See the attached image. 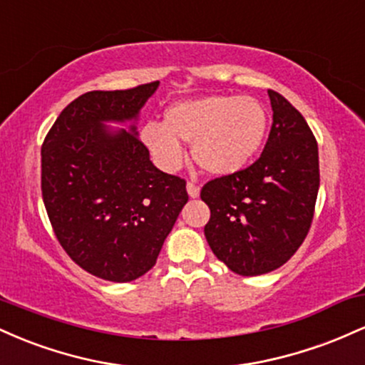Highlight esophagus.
<instances>
[{"instance_id": "1", "label": "esophagus", "mask_w": 365, "mask_h": 365, "mask_svg": "<svg viewBox=\"0 0 365 365\" xmlns=\"http://www.w3.org/2000/svg\"><path fill=\"white\" fill-rule=\"evenodd\" d=\"M187 192H188V195L192 197V199H197V197H199V194H200V188L197 187L195 183L188 182V183H187Z\"/></svg>"}]
</instances>
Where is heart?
Masks as SVG:
<instances>
[{"label": "heart", "instance_id": "heart-1", "mask_svg": "<svg viewBox=\"0 0 365 365\" xmlns=\"http://www.w3.org/2000/svg\"><path fill=\"white\" fill-rule=\"evenodd\" d=\"M269 116L252 96L209 94L171 104L165 123L149 121L140 139L165 170L183 161V144H194V159L215 175L242 170L261 149Z\"/></svg>", "mask_w": 365, "mask_h": 365}]
</instances>
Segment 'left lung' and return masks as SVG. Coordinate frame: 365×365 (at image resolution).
<instances>
[{"instance_id":"left-lung-1","label":"left lung","mask_w":365,"mask_h":365,"mask_svg":"<svg viewBox=\"0 0 365 365\" xmlns=\"http://www.w3.org/2000/svg\"><path fill=\"white\" fill-rule=\"evenodd\" d=\"M273 125L261 158L245 170L209 180L200 199L211 209L204 235L242 276L266 274L299 250L319 192V153L307 121L282 94L267 91Z\"/></svg>"}]
</instances>
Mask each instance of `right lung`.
<instances>
[{
	"label": "right lung",
	"mask_w": 365,
	"mask_h": 365,
	"mask_svg": "<svg viewBox=\"0 0 365 365\" xmlns=\"http://www.w3.org/2000/svg\"><path fill=\"white\" fill-rule=\"evenodd\" d=\"M158 86L86 92L60 113L41 148L54 235L75 264L106 282L148 273L188 200L185 180L153 165L135 125H104L137 120Z\"/></svg>",
	"instance_id": "1"
}]
</instances>
